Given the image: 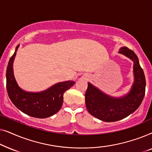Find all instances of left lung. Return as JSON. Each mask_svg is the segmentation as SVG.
<instances>
[{
  "label": "left lung",
  "mask_w": 152,
  "mask_h": 152,
  "mask_svg": "<svg viewBox=\"0 0 152 152\" xmlns=\"http://www.w3.org/2000/svg\"><path fill=\"white\" fill-rule=\"evenodd\" d=\"M119 53L134 61L135 81L129 93L121 98H113L104 94L90 83H88L85 93V102L89 113L105 122L118 121L134 113L140 107L145 95L146 80L137 55L126 47L120 48Z\"/></svg>",
  "instance_id": "left-lung-1"
}]
</instances>
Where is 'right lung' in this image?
Here are the masks:
<instances>
[{"label":"right lung","instance_id":"right-lung-1","mask_svg":"<svg viewBox=\"0 0 152 152\" xmlns=\"http://www.w3.org/2000/svg\"><path fill=\"white\" fill-rule=\"evenodd\" d=\"M15 53L10 57L6 71V88L12 102L23 113L34 118H45L53 115L61 109L64 93L75 82H60L48 90L40 93H29L23 91L16 84L13 74V61Z\"/></svg>","mask_w":152,"mask_h":152}]
</instances>
